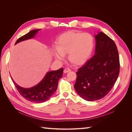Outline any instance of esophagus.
Here are the masks:
<instances>
[{
  "label": "esophagus",
  "mask_w": 132,
  "mask_h": 132,
  "mask_svg": "<svg viewBox=\"0 0 132 132\" xmlns=\"http://www.w3.org/2000/svg\"><path fill=\"white\" fill-rule=\"evenodd\" d=\"M71 71L70 69H69V68H65L64 70V73H66L69 72V71Z\"/></svg>",
  "instance_id": "34e87169"
}]
</instances>
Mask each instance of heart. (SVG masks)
I'll return each instance as SVG.
<instances>
[{
    "label": "heart",
    "instance_id": "heart-1",
    "mask_svg": "<svg viewBox=\"0 0 132 132\" xmlns=\"http://www.w3.org/2000/svg\"><path fill=\"white\" fill-rule=\"evenodd\" d=\"M94 45V38L90 34L68 31L58 37L56 47L52 53L58 61H63L64 54L68 53L70 62L75 65H81L91 56Z\"/></svg>",
    "mask_w": 132,
    "mask_h": 132
}]
</instances>
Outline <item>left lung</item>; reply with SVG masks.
<instances>
[{"label":"left lung","instance_id":"1","mask_svg":"<svg viewBox=\"0 0 132 132\" xmlns=\"http://www.w3.org/2000/svg\"><path fill=\"white\" fill-rule=\"evenodd\" d=\"M95 54L77 72L74 88L88 101L104 97L119 73L118 51L114 42L102 32L95 36Z\"/></svg>","mask_w":132,"mask_h":132}]
</instances>
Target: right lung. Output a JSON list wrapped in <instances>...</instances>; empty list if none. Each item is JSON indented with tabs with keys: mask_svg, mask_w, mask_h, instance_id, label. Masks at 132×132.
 Masks as SVG:
<instances>
[{
	"mask_svg": "<svg viewBox=\"0 0 132 132\" xmlns=\"http://www.w3.org/2000/svg\"><path fill=\"white\" fill-rule=\"evenodd\" d=\"M40 29L33 30L20 37L16 42V44L26 39L33 38ZM63 68L47 73L42 80L37 85L31 88H23L19 86L12 79L19 93L27 100L35 103H41L48 100L56 91L58 81L62 77Z\"/></svg>",
	"mask_w": 132,
	"mask_h": 132,
	"instance_id": "1",
	"label": "right lung"
}]
</instances>
